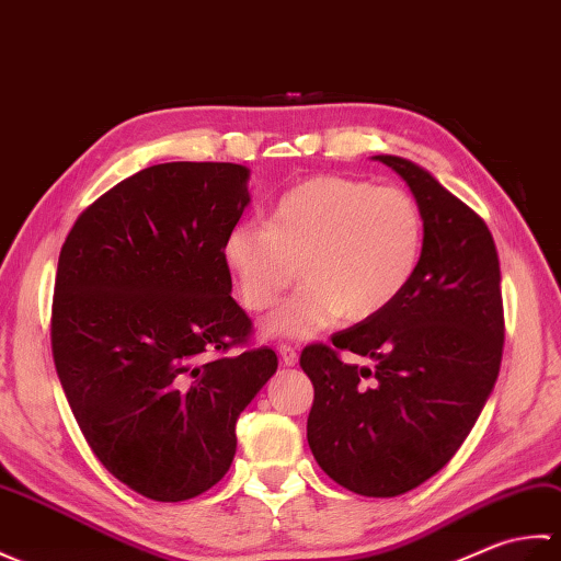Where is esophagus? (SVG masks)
<instances>
[{
  "label": "esophagus",
  "mask_w": 561,
  "mask_h": 561,
  "mask_svg": "<svg viewBox=\"0 0 561 561\" xmlns=\"http://www.w3.org/2000/svg\"><path fill=\"white\" fill-rule=\"evenodd\" d=\"M278 355H280V363L285 365V367H295L297 365V351L293 345H288V343H283V345H278Z\"/></svg>",
  "instance_id": "esophagus-1"
}]
</instances>
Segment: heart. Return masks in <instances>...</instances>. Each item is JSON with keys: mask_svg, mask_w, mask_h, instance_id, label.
<instances>
[{"mask_svg": "<svg viewBox=\"0 0 561 561\" xmlns=\"http://www.w3.org/2000/svg\"><path fill=\"white\" fill-rule=\"evenodd\" d=\"M425 216L401 186L319 175L283 192L268 226L242 220L222 256L249 312H266L300 273L302 285L264 321L273 339H309L386 312L417 276Z\"/></svg>", "mask_w": 561, "mask_h": 561, "instance_id": "heart-1", "label": "heart"}]
</instances>
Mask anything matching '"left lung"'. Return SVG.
Instances as JSON below:
<instances>
[{"label": "left lung", "mask_w": 561, "mask_h": 561, "mask_svg": "<svg viewBox=\"0 0 561 561\" xmlns=\"http://www.w3.org/2000/svg\"><path fill=\"white\" fill-rule=\"evenodd\" d=\"M425 216V252L408 290L379 317L312 343L300 365L314 383L307 442L341 488L398 496L439 472L466 442L500 375V256L484 220L405 158L377 156ZM341 352L376 359L367 370Z\"/></svg>", "instance_id": "obj_1"}]
</instances>
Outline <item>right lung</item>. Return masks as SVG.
<instances>
[{"mask_svg":"<svg viewBox=\"0 0 561 561\" xmlns=\"http://www.w3.org/2000/svg\"><path fill=\"white\" fill-rule=\"evenodd\" d=\"M247 178L234 163L146 168L95 198L61 244L49 319L61 389L98 460L153 502L226 476L238 417L276 375V353L249 345L222 256Z\"/></svg>","mask_w":561,"mask_h":561,"instance_id":"add662e5","label":"right lung"}]
</instances>
